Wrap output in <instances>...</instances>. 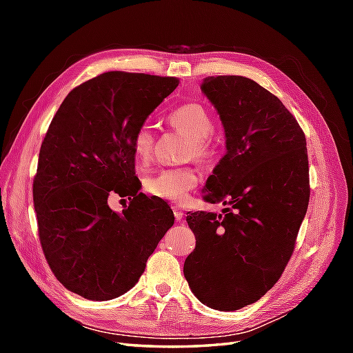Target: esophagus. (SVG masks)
I'll use <instances>...</instances> for the list:
<instances>
[{"label":"esophagus","mask_w":353,"mask_h":353,"mask_svg":"<svg viewBox=\"0 0 353 353\" xmlns=\"http://www.w3.org/2000/svg\"><path fill=\"white\" fill-rule=\"evenodd\" d=\"M172 212H174V219L177 220V221H181L182 219H183V211L179 206H172Z\"/></svg>","instance_id":"obj_1"}]
</instances>
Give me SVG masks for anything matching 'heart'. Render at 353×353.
<instances>
[{"instance_id": "obj_1", "label": "heart", "mask_w": 353, "mask_h": 353, "mask_svg": "<svg viewBox=\"0 0 353 353\" xmlns=\"http://www.w3.org/2000/svg\"><path fill=\"white\" fill-rule=\"evenodd\" d=\"M168 124L190 138L188 154L206 161L215 152L211 133L214 119L211 114L197 103H188L168 115ZM153 133L148 125H141L133 134L132 152L139 168H145L153 157ZM197 172L191 167L163 168L145 179V191L156 199L182 203L190 191L197 185Z\"/></svg>"}]
</instances>
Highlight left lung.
<instances>
[{
	"mask_svg": "<svg viewBox=\"0 0 353 353\" xmlns=\"http://www.w3.org/2000/svg\"><path fill=\"white\" fill-rule=\"evenodd\" d=\"M220 115L226 154L205 185L223 214L186 215L196 249L183 274L199 301L235 311L279 281L310 201L305 134L276 95L247 77H206L200 86Z\"/></svg>",
	"mask_w": 353,
	"mask_h": 353,
	"instance_id": "obj_1",
	"label": "left lung"
}]
</instances>
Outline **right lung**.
Segmentation results:
<instances>
[{
  "mask_svg": "<svg viewBox=\"0 0 353 353\" xmlns=\"http://www.w3.org/2000/svg\"><path fill=\"white\" fill-rule=\"evenodd\" d=\"M179 80L110 71L74 88L56 112L33 182L42 250L66 290L110 301L139 281L174 224L163 200L139 192L132 139ZM129 196L121 214L108 197Z\"/></svg>",
  "mask_w": 353,
  "mask_h": 353,
  "instance_id": "add662e5",
  "label": "right lung"
}]
</instances>
